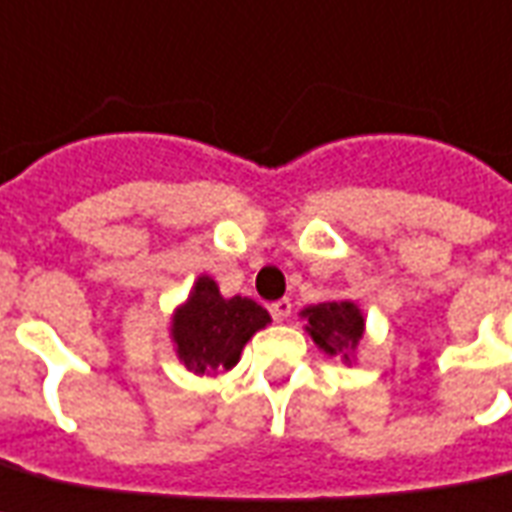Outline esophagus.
<instances>
[{"label": "esophagus", "instance_id": "34e87169", "mask_svg": "<svg viewBox=\"0 0 512 512\" xmlns=\"http://www.w3.org/2000/svg\"><path fill=\"white\" fill-rule=\"evenodd\" d=\"M290 312H293L290 298H280V301H275V304H272V317H275V320H280V322L288 320Z\"/></svg>", "mask_w": 512, "mask_h": 512}]
</instances>
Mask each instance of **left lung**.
Here are the masks:
<instances>
[{
    "label": "left lung",
    "instance_id": "1",
    "mask_svg": "<svg viewBox=\"0 0 512 512\" xmlns=\"http://www.w3.org/2000/svg\"><path fill=\"white\" fill-rule=\"evenodd\" d=\"M304 317L309 320L306 330L314 343H320L327 354H341V357H349V351L357 346L365 330V320L351 301L309 306Z\"/></svg>",
    "mask_w": 512,
    "mask_h": 512
}]
</instances>
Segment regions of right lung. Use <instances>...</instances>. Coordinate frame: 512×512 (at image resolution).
<instances>
[{"instance_id":"1","label":"right lung","mask_w":512,"mask_h":512,"mask_svg":"<svg viewBox=\"0 0 512 512\" xmlns=\"http://www.w3.org/2000/svg\"><path fill=\"white\" fill-rule=\"evenodd\" d=\"M269 322L267 309L251 298H222L214 280L200 277L174 317V341L187 370H230L256 330Z\"/></svg>"}]
</instances>
